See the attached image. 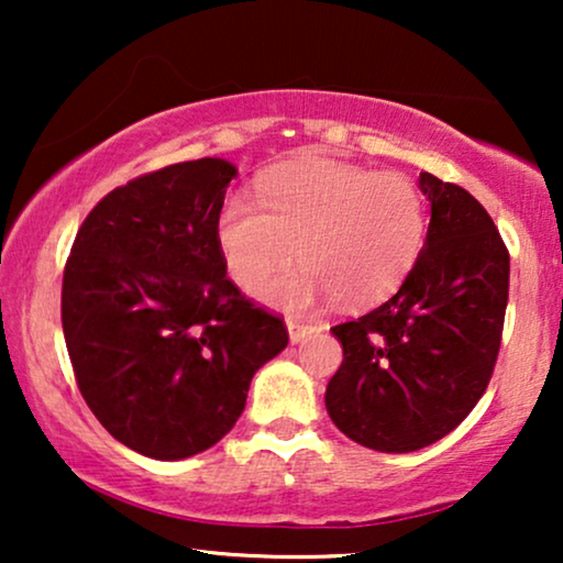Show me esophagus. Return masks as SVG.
<instances>
[{
	"label": "esophagus",
	"instance_id": "1",
	"mask_svg": "<svg viewBox=\"0 0 563 563\" xmlns=\"http://www.w3.org/2000/svg\"><path fill=\"white\" fill-rule=\"evenodd\" d=\"M287 328H289V338H291V343H299V341H302L305 335H310L312 330H318V325H312V322L295 320V318H289V320H287Z\"/></svg>",
	"mask_w": 563,
	"mask_h": 563
}]
</instances>
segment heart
<instances>
[{
  "label": "heart",
  "instance_id": "heart-1",
  "mask_svg": "<svg viewBox=\"0 0 563 563\" xmlns=\"http://www.w3.org/2000/svg\"><path fill=\"white\" fill-rule=\"evenodd\" d=\"M426 238L428 202L410 176L328 158L274 168L258 181V202L230 195L218 214L222 261L243 289L286 271L300 251L302 275L258 288L291 310L330 297L382 302L410 276Z\"/></svg>",
  "mask_w": 563,
  "mask_h": 563
}]
</instances>
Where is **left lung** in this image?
<instances>
[{
	"mask_svg": "<svg viewBox=\"0 0 563 563\" xmlns=\"http://www.w3.org/2000/svg\"><path fill=\"white\" fill-rule=\"evenodd\" d=\"M426 249L395 297L333 325L343 364L328 415L366 449L407 453L451 433L487 389L503 343L510 253L489 212L433 174Z\"/></svg>",
	"mask_w": 563,
	"mask_h": 563,
	"instance_id": "8db88e82",
	"label": "left lung"
}]
</instances>
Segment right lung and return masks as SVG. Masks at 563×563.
I'll use <instances>...</instances> for the list:
<instances>
[{
	"mask_svg": "<svg viewBox=\"0 0 563 563\" xmlns=\"http://www.w3.org/2000/svg\"><path fill=\"white\" fill-rule=\"evenodd\" d=\"M222 158L135 176L74 238L60 322L84 402L143 456L210 449L241 418L253 374L289 343L284 318L228 279Z\"/></svg>",
	"mask_w": 563,
	"mask_h": 563,
	"instance_id": "add662e5",
	"label": "right lung"
}]
</instances>
